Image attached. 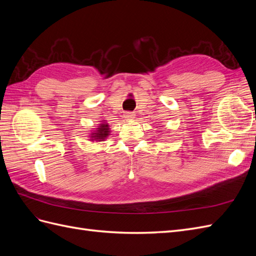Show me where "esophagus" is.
<instances>
[{
	"mask_svg": "<svg viewBox=\"0 0 256 256\" xmlns=\"http://www.w3.org/2000/svg\"><path fill=\"white\" fill-rule=\"evenodd\" d=\"M134 118H136V115L134 113H131V112L125 113V120H134Z\"/></svg>",
	"mask_w": 256,
	"mask_h": 256,
	"instance_id": "1",
	"label": "esophagus"
}]
</instances>
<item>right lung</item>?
Segmentation results:
<instances>
[{
	"label": "right lung",
	"instance_id": "add662e5",
	"mask_svg": "<svg viewBox=\"0 0 256 256\" xmlns=\"http://www.w3.org/2000/svg\"><path fill=\"white\" fill-rule=\"evenodd\" d=\"M109 136H110L109 124H106L104 120L99 124V126L94 131H92V134H90V140L102 142V141H104Z\"/></svg>",
	"mask_w": 256,
	"mask_h": 256
}]
</instances>
